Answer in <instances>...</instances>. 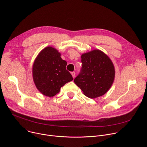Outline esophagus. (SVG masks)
Masks as SVG:
<instances>
[{"instance_id":"34e87169","label":"esophagus","mask_w":147,"mask_h":147,"mask_svg":"<svg viewBox=\"0 0 147 147\" xmlns=\"http://www.w3.org/2000/svg\"><path fill=\"white\" fill-rule=\"evenodd\" d=\"M71 75H72L73 77V78H74V77H75V76H76V73H75V72L72 71V72H71Z\"/></svg>"}]
</instances>
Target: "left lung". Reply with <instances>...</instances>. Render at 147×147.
Masks as SVG:
<instances>
[{
  "instance_id": "1",
  "label": "left lung",
  "mask_w": 147,
  "mask_h": 147,
  "mask_svg": "<svg viewBox=\"0 0 147 147\" xmlns=\"http://www.w3.org/2000/svg\"><path fill=\"white\" fill-rule=\"evenodd\" d=\"M82 67L74 78L76 84L90 98L100 96L112 86L115 68L111 60L103 52L94 50L81 55Z\"/></svg>"
}]
</instances>
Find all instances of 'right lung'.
I'll return each mask as SVG.
<instances>
[{
    "label": "right lung",
    "mask_w": 147,
    "mask_h": 147,
    "mask_svg": "<svg viewBox=\"0 0 147 147\" xmlns=\"http://www.w3.org/2000/svg\"><path fill=\"white\" fill-rule=\"evenodd\" d=\"M67 62L60 53L52 47L42 51L33 65L32 76L37 89L45 96H53L60 88L73 80V77L66 69Z\"/></svg>",
    "instance_id": "add662e5"
}]
</instances>
